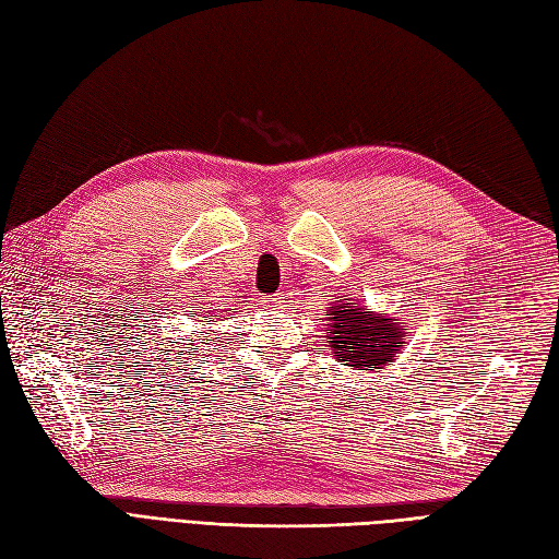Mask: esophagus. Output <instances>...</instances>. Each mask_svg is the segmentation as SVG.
Returning <instances> with one entry per match:
<instances>
[{
  "instance_id": "34e87169",
  "label": "esophagus",
  "mask_w": 559,
  "mask_h": 559,
  "mask_svg": "<svg viewBox=\"0 0 559 559\" xmlns=\"http://www.w3.org/2000/svg\"><path fill=\"white\" fill-rule=\"evenodd\" d=\"M264 305L271 307V309H283V307H285V299L278 297V295H276V297H266Z\"/></svg>"
}]
</instances>
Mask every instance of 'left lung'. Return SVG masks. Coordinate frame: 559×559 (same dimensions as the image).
Wrapping results in <instances>:
<instances>
[{"label":"left lung","mask_w":559,"mask_h":559,"mask_svg":"<svg viewBox=\"0 0 559 559\" xmlns=\"http://www.w3.org/2000/svg\"><path fill=\"white\" fill-rule=\"evenodd\" d=\"M323 317L328 321V349L335 354L337 361L352 366V370L390 366L406 345L408 325L402 319L368 311L354 299H335Z\"/></svg>","instance_id":"1"}]
</instances>
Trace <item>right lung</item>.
Instances as JSON below:
<instances>
[{"label": "right lung", "mask_w": 559, "mask_h": 559, "mask_svg": "<svg viewBox=\"0 0 559 559\" xmlns=\"http://www.w3.org/2000/svg\"><path fill=\"white\" fill-rule=\"evenodd\" d=\"M203 319H205V321H207V313H205V317H203Z\"/></svg>", "instance_id": "1"}]
</instances>
